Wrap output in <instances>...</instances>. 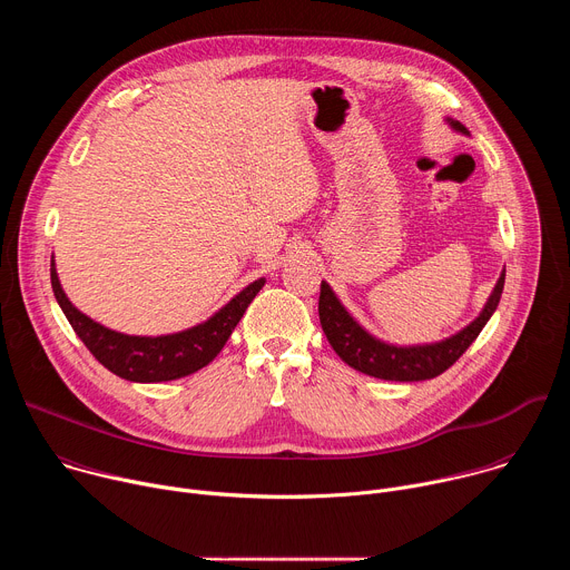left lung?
<instances>
[{"mask_svg":"<svg viewBox=\"0 0 570 570\" xmlns=\"http://www.w3.org/2000/svg\"><path fill=\"white\" fill-rule=\"evenodd\" d=\"M446 124L462 135H469V130L453 119H446ZM505 286V268L492 291L487 297L482 311L478 317H473L466 327H462L458 334L438 341V343H422V345H394L387 341L376 338L370 334L363 324L345 308L341 297L334 293V288L322 279L320 284V324L322 332L327 336L334 352L354 370L383 379V381H426L440 376L444 370H449L478 338L482 327L494 315L501 293Z\"/></svg>","mask_w":570,"mask_h":570,"instance_id":"left-lung-1","label":"left lung"}]
</instances>
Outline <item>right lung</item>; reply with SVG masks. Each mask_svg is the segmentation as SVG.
<instances>
[{"label":"right lung","mask_w":570,"mask_h":570,"mask_svg":"<svg viewBox=\"0 0 570 570\" xmlns=\"http://www.w3.org/2000/svg\"><path fill=\"white\" fill-rule=\"evenodd\" d=\"M266 284L264 277L255 279L238 291L227 304H223L205 322L189 330L165 336H128L104 327L83 311H78L60 286L56 262L51 257V288L65 317L69 320L76 336L92 352V356L112 374L132 383H159L189 376L209 365L227 338L232 336L238 320L248 304Z\"/></svg>","instance_id":"right-lung-1"}]
</instances>
